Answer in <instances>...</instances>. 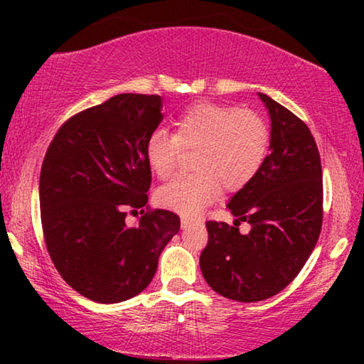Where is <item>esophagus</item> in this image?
<instances>
[{"label":"esophagus","instance_id":"esophagus-1","mask_svg":"<svg viewBox=\"0 0 364 364\" xmlns=\"http://www.w3.org/2000/svg\"><path fill=\"white\" fill-rule=\"evenodd\" d=\"M191 220H188V218H182V220H181V227L182 228H188V227H191Z\"/></svg>","mask_w":364,"mask_h":364}]
</instances>
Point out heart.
I'll use <instances>...</instances> for the list:
<instances>
[{"label": "heart", "instance_id": "heart-1", "mask_svg": "<svg viewBox=\"0 0 364 364\" xmlns=\"http://www.w3.org/2000/svg\"><path fill=\"white\" fill-rule=\"evenodd\" d=\"M176 134L154 131L146 144V159L157 177H171L183 149H197V172L176 177L157 192L162 207L193 217L218 197L222 186L237 192L260 171L267 159L270 132L253 111L213 102L188 107L173 122Z\"/></svg>", "mask_w": 364, "mask_h": 364}]
</instances>
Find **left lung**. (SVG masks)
I'll return each mask as SVG.
<instances>
[{
    "label": "left lung",
    "mask_w": 364,
    "mask_h": 364,
    "mask_svg": "<svg viewBox=\"0 0 364 364\" xmlns=\"http://www.w3.org/2000/svg\"><path fill=\"white\" fill-rule=\"evenodd\" d=\"M270 116V154L255 177L227 203L233 227L207 222L200 255L205 282L235 301L267 300L293 282L315 248L323 222L321 161L306 124L258 92ZM252 228L247 236L237 223Z\"/></svg>",
    "instance_id": "1"
}]
</instances>
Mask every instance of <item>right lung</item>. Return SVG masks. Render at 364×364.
Here are the masks:
<instances>
[{"label":"right lung","mask_w":364,"mask_h":364,"mask_svg":"<svg viewBox=\"0 0 364 364\" xmlns=\"http://www.w3.org/2000/svg\"><path fill=\"white\" fill-rule=\"evenodd\" d=\"M161 96L117 94L76 114L44 156L39 205L49 257L69 287L97 303H119L147 288L159 257L181 228L168 210L142 208L151 187L146 144L162 121Z\"/></svg>","instance_id":"add662e5"}]
</instances>
